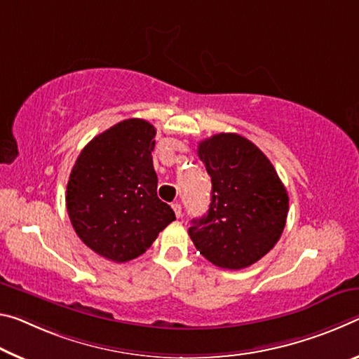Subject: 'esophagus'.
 <instances>
[{"mask_svg":"<svg viewBox=\"0 0 359 359\" xmlns=\"http://www.w3.org/2000/svg\"><path fill=\"white\" fill-rule=\"evenodd\" d=\"M172 209H174V214H175V217H180L182 215V206L179 203H172Z\"/></svg>","mask_w":359,"mask_h":359,"instance_id":"34e87169","label":"esophagus"}]
</instances>
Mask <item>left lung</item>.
<instances>
[{
    "label": "left lung",
    "instance_id": "8db88e82",
    "mask_svg": "<svg viewBox=\"0 0 359 359\" xmlns=\"http://www.w3.org/2000/svg\"><path fill=\"white\" fill-rule=\"evenodd\" d=\"M198 156L212 182L208 214L189 229L195 248L214 265L241 270L280 240L289 196L270 159L240 134L200 142Z\"/></svg>",
    "mask_w": 359,
    "mask_h": 359
}]
</instances>
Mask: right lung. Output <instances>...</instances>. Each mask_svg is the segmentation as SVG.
Listing matches in <instances>:
<instances>
[{
  "instance_id": "1",
  "label": "right lung",
  "mask_w": 359,
  "mask_h": 359,
  "mask_svg": "<svg viewBox=\"0 0 359 359\" xmlns=\"http://www.w3.org/2000/svg\"><path fill=\"white\" fill-rule=\"evenodd\" d=\"M155 135L145 119H124L84 147L68 179L67 210L79 240L118 264L144 254L175 220L156 195Z\"/></svg>"
}]
</instances>
